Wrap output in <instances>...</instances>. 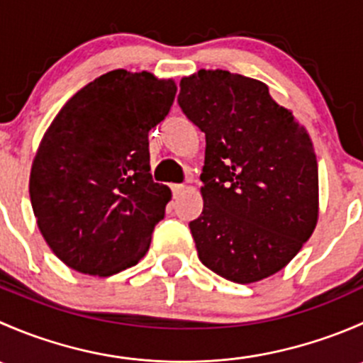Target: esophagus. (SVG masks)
Segmentation results:
<instances>
[{
	"label": "esophagus",
	"instance_id": "esophagus-1",
	"mask_svg": "<svg viewBox=\"0 0 363 363\" xmlns=\"http://www.w3.org/2000/svg\"><path fill=\"white\" fill-rule=\"evenodd\" d=\"M184 189H186L184 184H172V193H174V196H179Z\"/></svg>",
	"mask_w": 363,
	"mask_h": 363
}]
</instances>
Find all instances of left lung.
Here are the masks:
<instances>
[{
    "mask_svg": "<svg viewBox=\"0 0 363 363\" xmlns=\"http://www.w3.org/2000/svg\"><path fill=\"white\" fill-rule=\"evenodd\" d=\"M177 101L205 133L203 211L189 223L200 262L239 284L274 276L320 216L309 133L265 82L226 69L182 77Z\"/></svg>",
    "mask_w": 363,
    "mask_h": 363,
    "instance_id": "8db88e82",
    "label": "left lung"
}]
</instances>
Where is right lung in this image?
<instances>
[{"instance_id": "1", "label": "right lung", "mask_w": 363, "mask_h": 363, "mask_svg": "<svg viewBox=\"0 0 363 363\" xmlns=\"http://www.w3.org/2000/svg\"><path fill=\"white\" fill-rule=\"evenodd\" d=\"M175 93L174 79L112 69L77 91L43 133L29 196L47 246L69 269L108 277L149 251L172 199L149 174V130Z\"/></svg>"}]
</instances>
